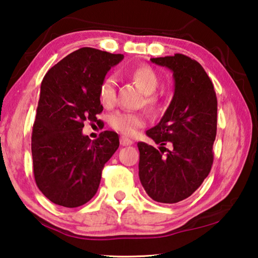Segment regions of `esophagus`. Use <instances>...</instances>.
<instances>
[{
	"label": "esophagus",
	"instance_id": "obj_1",
	"mask_svg": "<svg viewBox=\"0 0 258 258\" xmlns=\"http://www.w3.org/2000/svg\"><path fill=\"white\" fill-rule=\"evenodd\" d=\"M120 145L123 147H127V146H132L133 141L126 137H120Z\"/></svg>",
	"mask_w": 258,
	"mask_h": 258
}]
</instances>
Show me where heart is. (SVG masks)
<instances>
[{"mask_svg":"<svg viewBox=\"0 0 258 258\" xmlns=\"http://www.w3.org/2000/svg\"><path fill=\"white\" fill-rule=\"evenodd\" d=\"M127 76L132 80L139 89L146 94L145 106L148 109L155 110L158 106L157 98L154 95L159 81L155 71L149 66H137L127 72ZM99 100L104 107H111L116 100V85L113 76H107L102 81L99 89ZM109 125L126 137H132L139 128L146 125V117L140 112L117 111L109 117Z\"/></svg>","mask_w":258,"mask_h":258,"instance_id":"obj_1","label":"heart"}]
</instances>
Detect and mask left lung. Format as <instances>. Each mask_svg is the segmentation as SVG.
<instances>
[{
    "mask_svg": "<svg viewBox=\"0 0 258 258\" xmlns=\"http://www.w3.org/2000/svg\"><path fill=\"white\" fill-rule=\"evenodd\" d=\"M150 60L173 73L174 95L159 123L147 131L159 150L138 143L139 176L151 199L175 204L190 197L211 172L217 99L211 78L196 60L180 53ZM167 143L171 151L163 147Z\"/></svg>",
    "mask_w": 258,
    "mask_h": 258,
    "instance_id": "1",
    "label": "left lung"
}]
</instances>
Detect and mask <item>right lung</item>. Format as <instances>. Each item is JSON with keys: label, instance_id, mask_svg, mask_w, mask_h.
I'll use <instances>...</instances> for the list:
<instances>
[{"label": "right lung", "instance_id": "1", "mask_svg": "<svg viewBox=\"0 0 258 258\" xmlns=\"http://www.w3.org/2000/svg\"><path fill=\"white\" fill-rule=\"evenodd\" d=\"M123 58L82 47L43 78L32 134L33 167L38 189L55 205L74 208L92 199L104 164L118 149L116 132L103 131L92 141L82 130L103 110L100 85Z\"/></svg>", "mask_w": 258, "mask_h": 258}]
</instances>
